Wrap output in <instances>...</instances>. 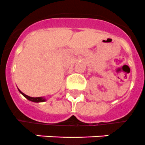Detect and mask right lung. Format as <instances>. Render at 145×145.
Segmentation results:
<instances>
[{"label":"right lung","instance_id":"obj_1","mask_svg":"<svg viewBox=\"0 0 145 145\" xmlns=\"http://www.w3.org/2000/svg\"><path fill=\"white\" fill-rule=\"evenodd\" d=\"M18 91H19V92L22 93V94L24 96V97H25V98H27V99H28V100H30V101L31 102H34V103H42V102H45L46 100V98H44V97H29V96H27V95L25 94L24 93H22V91L18 89Z\"/></svg>","mask_w":145,"mask_h":145}]
</instances>
